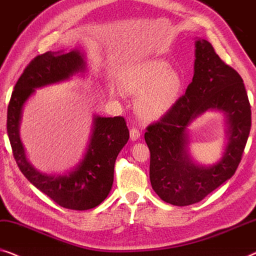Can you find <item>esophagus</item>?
Wrapping results in <instances>:
<instances>
[{
    "label": "esophagus",
    "mask_w": 256,
    "mask_h": 256,
    "mask_svg": "<svg viewBox=\"0 0 256 256\" xmlns=\"http://www.w3.org/2000/svg\"><path fill=\"white\" fill-rule=\"evenodd\" d=\"M130 138H131L132 142H136L140 138V132L138 128H132L130 131Z\"/></svg>",
    "instance_id": "1"
}]
</instances>
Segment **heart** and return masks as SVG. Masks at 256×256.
Segmentation results:
<instances>
[{
    "mask_svg": "<svg viewBox=\"0 0 256 256\" xmlns=\"http://www.w3.org/2000/svg\"><path fill=\"white\" fill-rule=\"evenodd\" d=\"M184 88V78L172 70L164 60H150L136 67L122 80V90L128 95L138 96L136 111L142 120L153 122L164 117L178 103ZM110 94L120 92L111 87Z\"/></svg>",
    "mask_w": 256,
    "mask_h": 256,
    "instance_id": "heart-1",
    "label": "heart"
}]
</instances>
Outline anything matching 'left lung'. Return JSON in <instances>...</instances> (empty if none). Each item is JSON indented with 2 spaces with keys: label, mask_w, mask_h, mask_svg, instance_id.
I'll use <instances>...</instances> for the list:
<instances>
[{
  "label": "left lung",
  "mask_w": 256,
  "mask_h": 256,
  "mask_svg": "<svg viewBox=\"0 0 256 256\" xmlns=\"http://www.w3.org/2000/svg\"><path fill=\"white\" fill-rule=\"evenodd\" d=\"M195 48L192 82L145 133L150 152V184L161 200L176 206L198 203L234 175L252 125L250 104L240 75L205 39L197 38ZM206 110L226 114L228 140L221 160L208 166L190 156L188 130Z\"/></svg>",
  "instance_id": "1"
}]
</instances>
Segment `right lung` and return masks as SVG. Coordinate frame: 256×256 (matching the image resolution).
<instances>
[{
    "instance_id": "add662e5",
    "label": "right lung",
    "mask_w": 256,
    "mask_h": 256,
    "mask_svg": "<svg viewBox=\"0 0 256 256\" xmlns=\"http://www.w3.org/2000/svg\"><path fill=\"white\" fill-rule=\"evenodd\" d=\"M87 70L86 54L78 48L70 52L50 51L34 58L14 88L6 117L10 145L23 175L60 206L78 211L100 205L112 188L114 162L130 138L124 118L94 114L84 156L75 167L62 174H46L30 164L20 130L24 106L36 89L68 81L75 75L84 76Z\"/></svg>"
}]
</instances>
